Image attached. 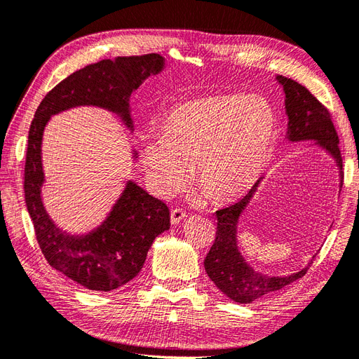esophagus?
Segmentation results:
<instances>
[{
	"instance_id": "obj_1",
	"label": "esophagus",
	"mask_w": 359,
	"mask_h": 359,
	"mask_svg": "<svg viewBox=\"0 0 359 359\" xmlns=\"http://www.w3.org/2000/svg\"><path fill=\"white\" fill-rule=\"evenodd\" d=\"M184 217H185V212L182 209L175 208V209L170 210V222L172 224H175V225L180 224L184 219Z\"/></svg>"
}]
</instances>
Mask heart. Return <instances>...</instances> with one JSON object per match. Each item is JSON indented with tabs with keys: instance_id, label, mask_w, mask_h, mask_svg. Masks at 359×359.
<instances>
[{
	"instance_id": "heart-1",
	"label": "heart",
	"mask_w": 359,
	"mask_h": 359,
	"mask_svg": "<svg viewBox=\"0 0 359 359\" xmlns=\"http://www.w3.org/2000/svg\"><path fill=\"white\" fill-rule=\"evenodd\" d=\"M278 118L259 95L217 94L172 107L161 134L141 140V157L154 191L169 196L194 168L198 187L215 200L246 194L265 172Z\"/></svg>"
}]
</instances>
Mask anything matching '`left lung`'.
Here are the masks:
<instances>
[{"mask_svg":"<svg viewBox=\"0 0 359 359\" xmlns=\"http://www.w3.org/2000/svg\"><path fill=\"white\" fill-rule=\"evenodd\" d=\"M277 81L283 85L285 94V113L289 116L287 138L290 141L313 140L334 157L339 169H341L339 135L328 109L299 82L281 75L277 76ZM259 181L237 203L217 210V237L205 259L209 278L224 294L238 304H252L256 299L287 287L308 271L306 266L287 277L262 276L248 265L238 252L236 236L238 218L250 203Z\"/></svg>","mask_w":359,"mask_h":359,"instance_id":"left-lung-1","label":"left lung"}]
</instances>
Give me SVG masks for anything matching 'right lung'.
Here are the masks:
<instances>
[{"mask_svg":"<svg viewBox=\"0 0 359 359\" xmlns=\"http://www.w3.org/2000/svg\"><path fill=\"white\" fill-rule=\"evenodd\" d=\"M163 65V57L151 53L85 66L44 97L29 128L23 189L38 245L54 269L90 290L110 292L138 274L154 238L170 226L169 209L162 200L128 181L109 217L94 231L85 236L62 231L41 200L42 134L53 114L76 106L107 109L133 128L130 97L146 78L159 74Z\"/></svg>","mask_w":359,"mask_h":359,"instance_id":"right-lung-1","label":"right lung"}]
</instances>
